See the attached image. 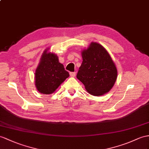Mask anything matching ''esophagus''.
I'll list each match as a JSON object with an SVG mask.
<instances>
[{"mask_svg": "<svg viewBox=\"0 0 149 149\" xmlns=\"http://www.w3.org/2000/svg\"><path fill=\"white\" fill-rule=\"evenodd\" d=\"M70 76L71 77H74L76 76V72H70Z\"/></svg>", "mask_w": 149, "mask_h": 149, "instance_id": "esophagus-1", "label": "esophagus"}]
</instances>
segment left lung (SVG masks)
<instances>
[{"label":"left lung","instance_id":"left-lung-1","mask_svg":"<svg viewBox=\"0 0 149 149\" xmlns=\"http://www.w3.org/2000/svg\"><path fill=\"white\" fill-rule=\"evenodd\" d=\"M83 62L77 77L90 95L100 96L109 92L118 77V70L110 54L97 42H91L81 51Z\"/></svg>","mask_w":149,"mask_h":149}]
</instances>
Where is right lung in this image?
<instances>
[{
    "instance_id": "1",
    "label": "right lung",
    "mask_w": 149,
    "mask_h": 149,
    "mask_svg": "<svg viewBox=\"0 0 149 149\" xmlns=\"http://www.w3.org/2000/svg\"><path fill=\"white\" fill-rule=\"evenodd\" d=\"M49 50L47 48L43 51L35 72L36 88L40 93L45 95L54 93L70 77L63 64L59 62L58 56Z\"/></svg>"
}]
</instances>
